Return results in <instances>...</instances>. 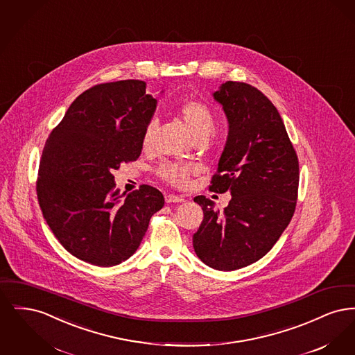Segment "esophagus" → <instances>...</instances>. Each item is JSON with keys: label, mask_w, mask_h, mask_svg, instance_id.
Wrapping results in <instances>:
<instances>
[{"label": "esophagus", "mask_w": 355, "mask_h": 355, "mask_svg": "<svg viewBox=\"0 0 355 355\" xmlns=\"http://www.w3.org/2000/svg\"><path fill=\"white\" fill-rule=\"evenodd\" d=\"M165 201H166V203H181L185 202L186 200L184 198V197H181V196L168 194V196L165 197Z\"/></svg>", "instance_id": "obj_1"}]
</instances>
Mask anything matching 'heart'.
<instances>
[{
	"instance_id": "obj_1",
	"label": "heart",
	"mask_w": 355,
	"mask_h": 355,
	"mask_svg": "<svg viewBox=\"0 0 355 355\" xmlns=\"http://www.w3.org/2000/svg\"><path fill=\"white\" fill-rule=\"evenodd\" d=\"M178 113L194 139L201 137L209 138L213 135L216 129V119L211 110L206 105H203L202 102H184L178 107ZM155 128H157L155 121H150L144 130L141 145L145 150L152 148ZM197 170H198L197 166L187 165V164H164L158 169V174L171 185L185 187L190 181V177L196 174Z\"/></svg>"
}]
</instances>
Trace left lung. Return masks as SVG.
<instances>
[{
  "mask_svg": "<svg viewBox=\"0 0 355 355\" xmlns=\"http://www.w3.org/2000/svg\"><path fill=\"white\" fill-rule=\"evenodd\" d=\"M229 132L210 190L229 191L220 211L205 196L194 198L203 220L193 236L197 257L211 269L232 271L269 253L291 220L300 166L277 107L257 87L226 81L213 94Z\"/></svg>",
  "mask_w": 355,
  "mask_h": 355,
  "instance_id": "8db88e82",
  "label": "left lung"
}]
</instances>
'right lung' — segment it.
I'll return each instance as SVG.
<instances>
[{
	"mask_svg": "<svg viewBox=\"0 0 355 355\" xmlns=\"http://www.w3.org/2000/svg\"><path fill=\"white\" fill-rule=\"evenodd\" d=\"M155 107L144 81L96 85L71 102L46 139L38 202L54 236L84 262L110 268L130 258L164 207L162 193L152 186L119 194L112 174L139 157Z\"/></svg>",
	"mask_w": 355,
	"mask_h": 355,
	"instance_id": "add662e5",
	"label": "right lung"
}]
</instances>
